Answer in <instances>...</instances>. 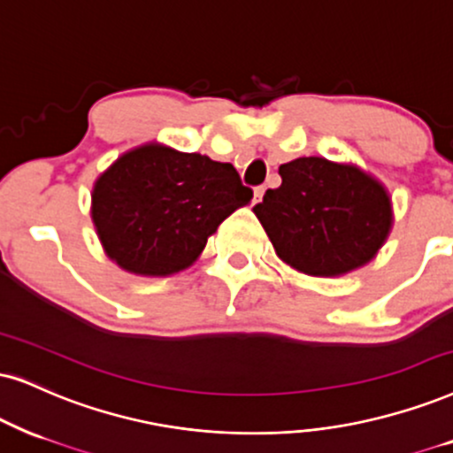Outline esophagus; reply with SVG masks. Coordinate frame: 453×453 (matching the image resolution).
I'll use <instances>...</instances> for the list:
<instances>
[{"instance_id":"obj_1","label":"esophagus","mask_w":453,"mask_h":453,"mask_svg":"<svg viewBox=\"0 0 453 453\" xmlns=\"http://www.w3.org/2000/svg\"><path fill=\"white\" fill-rule=\"evenodd\" d=\"M263 194H265V188H263V186H259V188H255V203H261Z\"/></svg>"}]
</instances>
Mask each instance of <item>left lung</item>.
Returning a JSON list of instances; mask_svg holds the SVG:
<instances>
[{
  "instance_id": "1",
  "label": "left lung",
  "mask_w": 453,
  "mask_h": 453,
  "mask_svg": "<svg viewBox=\"0 0 453 453\" xmlns=\"http://www.w3.org/2000/svg\"><path fill=\"white\" fill-rule=\"evenodd\" d=\"M282 186L253 211L276 255L307 276H342L379 253L391 232V198L353 165L303 157L280 165Z\"/></svg>"
}]
</instances>
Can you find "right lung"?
Returning <instances> with one entry per match:
<instances>
[{
  "label": "right lung",
  "mask_w": 453,
  "mask_h": 453,
  "mask_svg": "<svg viewBox=\"0 0 453 453\" xmlns=\"http://www.w3.org/2000/svg\"><path fill=\"white\" fill-rule=\"evenodd\" d=\"M253 198L230 163L144 144L125 152L91 192V219L106 255L137 276L192 265L211 234Z\"/></svg>",
  "instance_id": "1"
}]
</instances>
